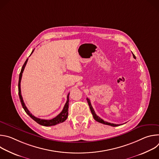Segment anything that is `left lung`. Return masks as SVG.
I'll return each mask as SVG.
<instances>
[{
	"label": "left lung",
	"mask_w": 159,
	"mask_h": 159,
	"mask_svg": "<svg viewBox=\"0 0 159 159\" xmlns=\"http://www.w3.org/2000/svg\"><path fill=\"white\" fill-rule=\"evenodd\" d=\"M132 54H133V56L134 58H136L134 55L133 53H132ZM86 99H87V101L88 104H89V106L90 111H91V112H92L93 116V117H94V119L96 121H98V122H99V123H102V124H104V125H109V126H120V125H117V124H114V123H108V122L104 121L103 120H102L100 117H99L98 116H97V115L96 114V112H95V111H94V109H93V106H92V105H91V103H90V100H89L88 98H87Z\"/></svg>",
	"instance_id": "1"
}]
</instances>
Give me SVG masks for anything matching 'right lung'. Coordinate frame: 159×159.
<instances>
[{"label": "right lung", "instance_id": "1", "mask_svg": "<svg viewBox=\"0 0 159 159\" xmlns=\"http://www.w3.org/2000/svg\"><path fill=\"white\" fill-rule=\"evenodd\" d=\"M34 52V50L32 51L31 55ZM28 58H27V60H26V61L25 62L23 66H22V69H21V70H20V74H19V82H18V92H19V99H20V103L22 104V107H23V109H25V112L27 113V114L34 120L37 123L42 125V126H54V125H56L57 124H59V123H63L64 122L67 117H68V113H69V112H68V110H69V94H68L67 95V100H66V102L63 107V110L61 111V112L60 113V114L58 115H57L55 118L52 119V120H43V119H39L38 118H36L34 116H33L31 113L30 112V111L28 109V108L26 107L25 102H24V101H23V99H22V97L21 96V91H20V80H21V78H22V73H23V71L25 70V68L26 66V65L28 62Z\"/></svg>", "mask_w": 159, "mask_h": 159}]
</instances>
